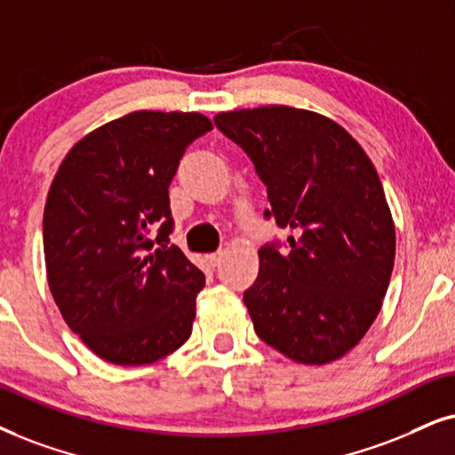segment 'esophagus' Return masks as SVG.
Instances as JSON below:
<instances>
[{
	"label": "esophagus",
	"mask_w": 455,
	"mask_h": 455,
	"mask_svg": "<svg viewBox=\"0 0 455 455\" xmlns=\"http://www.w3.org/2000/svg\"><path fill=\"white\" fill-rule=\"evenodd\" d=\"M208 258V262L212 264V267H218V264L222 262V258H224V251H214V254H208L205 256Z\"/></svg>",
	"instance_id": "obj_1"
}]
</instances>
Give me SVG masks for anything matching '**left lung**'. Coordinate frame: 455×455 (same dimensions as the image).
<instances>
[{
	"mask_svg": "<svg viewBox=\"0 0 455 455\" xmlns=\"http://www.w3.org/2000/svg\"><path fill=\"white\" fill-rule=\"evenodd\" d=\"M214 124L254 161L264 216L290 231L287 254L258 251L243 294L258 338L302 365L340 359L376 321L395 264V222L371 159L340 124L307 108H239Z\"/></svg>",
	"mask_w": 455,
	"mask_h": 455,
	"instance_id": "obj_1",
	"label": "left lung"
}]
</instances>
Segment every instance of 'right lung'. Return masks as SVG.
<instances>
[{"label": "right lung", "instance_id": "right-lung-1", "mask_svg": "<svg viewBox=\"0 0 455 455\" xmlns=\"http://www.w3.org/2000/svg\"><path fill=\"white\" fill-rule=\"evenodd\" d=\"M201 113L134 111L75 142L44 210L48 285L62 319L115 365H148L188 340L204 273L170 243L168 187Z\"/></svg>", "mask_w": 455, "mask_h": 455}]
</instances>
